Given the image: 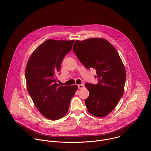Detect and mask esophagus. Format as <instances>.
<instances>
[{
	"label": "esophagus",
	"instance_id": "1",
	"mask_svg": "<svg viewBox=\"0 0 151 151\" xmlns=\"http://www.w3.org/2000/svg\"><path fill=\"white\" fill-rule=\"evenodd\" d=\"M78 86L79 89H82V88H84V85H78Z\"/></svg>",
	"mask_w": 151,
	"mask_h": 151
}]
</instances>
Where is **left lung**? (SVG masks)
<instances>
[{
  "label": "left lung",
  "mask_w": 151,
  "mask_h": 151,
  "mask_svg": "<svg viewBox=\"0 0 151 151\" xmlns=\"http://www.w3.org/2000/svg\"><path fill=\"white\" fill-rule=\"evenodd\" d=\"M73 50L85 68L96 70L98 83L85 84L89 92L85 101L87 109L94 116L105 117L124 91L127 74L119 53L107 40L96 37L76 40Z\"/></svg>",
  "instance_id": "left-lung-1"
}]
</instances>
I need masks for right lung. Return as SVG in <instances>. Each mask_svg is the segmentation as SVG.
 <instances>
[{"instance_id": "1", "label": "right lung", "mask_w": 151, "mask_h": 151, "mask_svg": "<svg viewBox=\"0 0 151 151\" xmlns=\"http://www.w3.org/2000/svg\"><path fill=\"white\" fill-rule=\"evenodd\" d=\"M74 41L47 40L33 51L26 65L27 91L38 111L50 120L59 119L67 114L78 89L76 85L60 86L56 83L63 59Z\"/></svg>"}]
</instances>
